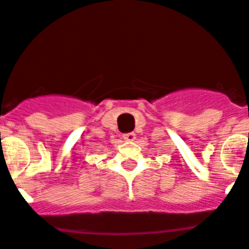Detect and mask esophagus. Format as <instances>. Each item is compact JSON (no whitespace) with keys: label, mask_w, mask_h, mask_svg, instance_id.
I'll use <instances>...</instances> for the list:
<instances>
[{"label":"esophagus","mask_w":249,"mask_h":249,"mask_svg":"<svg viewBox=\"0 0 249 249\" xmlns=\"http://www.w3.org/2000/svg\"><path fill=\"white\" fill-rule=\"evenodd\" d=\"M123 139L126 142H133L135 139L134 133H126V134H123Z\"/></svg>","instance_id":"1"}]
</instances>
